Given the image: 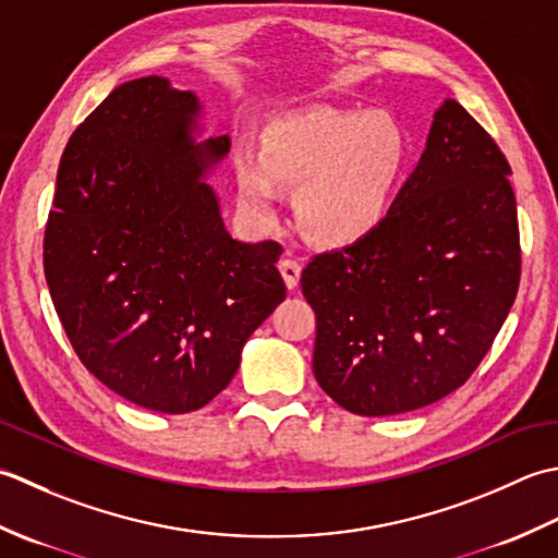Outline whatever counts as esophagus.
<instances>
[{
  "instance_id": "1",
  "label": "esophagus",
  "mask_w": 558,
  "mask_h": 558,
  "mask_svg": "<svg viewBox=\"0 0 558 558\" xmlns=\"http://www.w3.org/2000/svg\"><path fill=\"white\" fill-rule=\"evenodd\" d=\"M301 269H303V265H301L295 257H289V255H287V257L279 259V271H281V277H283V281H287L289 289L299 287Z\"/></svg>"
}]
</instances>
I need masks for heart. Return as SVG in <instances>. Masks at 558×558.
I'll return each mask as SVG.
<instances>
[{
	"label": "heart",
	"instance_id": "1",
	"mask_svg": "<svg viewBox=\"0 0 558 558\" xmlns=\"http://www.w3.org/2000/svg\"><path fill=\"white\" fill-rule=\"evenodd\" d=\"M407 158L404 132L390 116L313 110L271 122L257 158H235L238 197L257 221L277 209V187H295L303 233L323 245H347L371 233L388 211Z\"/></svg>",
	"mask_w": 558,
	"mask_h": 558
}]
</instances>
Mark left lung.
<instances>
[{
    "mask_svg": "<svg viewBox=\"0 0 558 558\" xmlns=\"http://www.w3.org/2000/svg\"><path fill=\"white\" fill-rule=\"evenodd\" d=\"M504 151L458 100L388 216L313 255L301 289L317 320L313 373L347 412L392 416L470 380L520 283L515 192Z\"/></svg>",
    "mask_w": 558,
    "mask_h": 558,
    "instance_id": "8db88e82",
    "label": "left lung"
}]
</instances>
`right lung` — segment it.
Masks as SVG:
<instances>
[{
    "label": "right lung",
    "instance_id": "1",
    "mask_svg": "<svg viewBox=\"0 0 558 558\" xmlns=\"http://www.w3.org/2000/svg\"><path fill=\"white\" fill-rule=\"evenodd\" d=\"M163 76L118 86L66 142L43 267L78 361L124 400L187 414L231 383L287 287L281 245L233 241L199 183L229 151Z\"/></svg>",
    "mask_w": 558,
    "mask_h": 558
}]
</instances>
